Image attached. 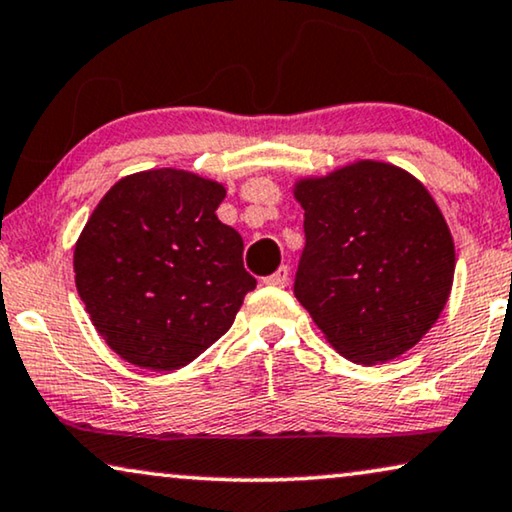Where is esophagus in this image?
Here are the masks:
<instances>
[{
  "label": "esophagus",
  "instance_id": "esophagus-1",
  "mask_svg": "<svg viewBox=\"0 0 512 512\" xmlns=\"http://www.w3.org/2000/svg\"><path fill=\"white\" fill-rule=\"evenodd\" d=\"M287 280H290V269H287V266H280L278 271H273L271 276L264 278V283L273 287H285Z\"/></svg>",
  "mask_w": 512,
  "mask_h": 512
}]
</instances>
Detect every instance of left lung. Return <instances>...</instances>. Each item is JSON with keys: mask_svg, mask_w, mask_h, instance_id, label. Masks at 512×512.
Instances as JSON below:
<instances>
[{"mask_svg": "<svg viewBox=\"0 0 512 512\" xmlns=\"http://www.w3.org/2000/svg\"><path fill=\"white\" fill-rule=\"evenodd\" d=\"M306 248L294 297L331 348L383 364L420 343L448 304L455 241L427 187L390 162L357 160L294 183Z\"/></svg>", "mask_w": 512, "mask_h": 512, "instance_id": "8db88e82", "label": "left lung"}]
</instances>
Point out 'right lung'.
Instances as JSON below:
<instances>
[{
    "mask_svg": "<svg viewBox=\"0 0 512 512\" xmlns=\"http://www.w3.org/2000/svg\"><path fill=\"white\" fill-rule=\"evenodd\" d=\"M225 185L183 169L125 176L74 248L76 290L125 362L176 371L218 341L257 280L243 239L218 220Z\"/></svg>",
    "mask_w": 512,
    "mask_h": 512,
    "instance_id": "obj_1",
    "label": "right lung"
}]
</instances>
